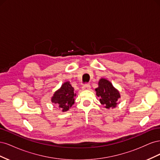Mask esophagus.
<instances>
[{"label":"esophagus","instance_id":"34e87169","mask_svg":"<svg viewBox=\"0 0 160 160\" xmlns=\"http://www.w3.org/2000/svg\"><path fill=\"white\" fill-rule=\"evenodd\" d=\"M91 88V85L89 83H86L85 85H83V86L82 87V89L83 90H89Z\"/></svg>","mask_w":160,"mask_h":160}]
</instances>
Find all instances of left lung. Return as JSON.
Listing matches in <instances>:
<instances>
[{
	"instance_id": "8db88e82",
	"label": "left lung",
	"mask_w": 160,
	"mask_h": 160,
	"mask_svg": "<svg viewBox=\"0 0 160 160\" xmlns=\"http://www.w3.org/2000/svg\"><path fill=\"white\" fill-rule=\"evenodd\" d=\"M98 85L99 87L95 91L97 96L100 98L101 103L108 109L116 107L117 101L120 98L119 91L107 79H101Z\"/></svg>"
}]
</instances>
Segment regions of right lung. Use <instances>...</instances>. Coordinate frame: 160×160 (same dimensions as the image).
<instances>
[{
  "label": "right lung",
  "instance_id": "right-lung-1",
  "mask_svg": "<svg viewBox=\"0 0 160 160\" xmlns=\"http://www.w3.org/2000/svg\"><path fill=\"white\" fill-rule=\"evenodd\" d=\"M75 96L73 88L70 85L69 82H65L53 95L51 101L59 106L62 111H67L74 104V97Z\"/></svg>",
  "mask_w": 160,
  "mask_h": 160
}]
</instances>
